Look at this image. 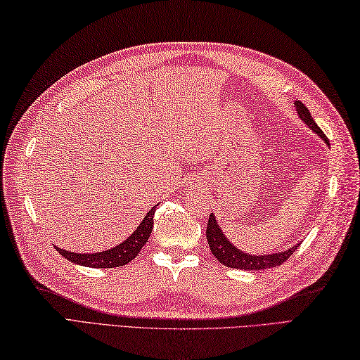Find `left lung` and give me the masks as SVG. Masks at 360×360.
I'll list each match as a JSON object with an SVG mask.
<instances>
[{"mask_svg":"<svg viewBox=\"0 0 360 360\" xmlns=\"http://www.w3.org/2000/svg\"><path fill=\"white\" fill-rule=\"evenodd\" d=\"M295 108L297 113L302 121H304V124L311 130H314L323 141L329 146L328 138L325 136L321 129L315 124V121L312 120V116L309 113V110L304 107V104H302L300 101H295ZM207 239L212 255L216 256L217 261L224 264L226 267L231 269H240V270H264V269H270V267H276L281 266L283 262L288 261L290 258V255L295 252V248L300 244H295L293 247L288 248L284 252H278V253H269V255H248L244 253L239 248L234 247L231 242L225 238L224 231L219 226L214 214H211L208 219V225H207Z\"/></svg>","mask_w":360,"mask_h":360,"instance_id":"8db88e82","label":"left lung"}]
</instances>
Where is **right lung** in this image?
I'll return each instance as SVG.
<instances>
[{"label":"right lung","mask_w":360,"mask_h":360,"mask_svg":"<svg viewBox=\"0 0 360 360\" xmlns=\"http://www.w3.org/2000/svg\"><path fill=\"white\" fill-rule=\"evenodd\" d=\"M155 207L144 216V219L136 226V230L130 234V236L121 242L120 245L113 248H108L105 252H96V253H75L70 250H65V248L56 247V250L60 253L63 258L68 261L79 264V266L85 267H94V269H110V267H120L126 266L131 259L136 258V255L141 250L143 245L148 242L152 226H153V214H155Z\"/></svg>","instance_id":"1"}]
</instances>
